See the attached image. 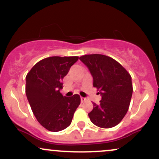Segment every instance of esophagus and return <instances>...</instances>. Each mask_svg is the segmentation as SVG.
<instances>
[{"label":"esophagus","mask_w":159,"mask_h":159,"mask_svg":"<svg viewBox=\"0 0 159 159\" xmlns=\"http://www.w3.org/2000/svg\"><path fill=\"white\" fill-rule=\"evenodd\" d=\"M86 100V98H84V97H81V102H84Z\"/></svg>","instance_id":"esophagus-1"}]
</instances>
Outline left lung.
<instances>
[{"mask_svg": "<svg viewBox=\"0 0 159 159\" xmlns=\"http://www.w3.org/2000/svg\"><path fill=\"white\" fill-rule=\"evenodd\" d=\"M79 59L88 68L93 87L102 96L99 104L93 103V109L88 114L91 122L104 129L115 126L123 119L130 105L133 92L130 74L110 57L87 54Z\"/></svg>", "mask_w": 159, "mask_h": 159, "instance_id": "8db88e82", "label": "left lung"}]
</instances>
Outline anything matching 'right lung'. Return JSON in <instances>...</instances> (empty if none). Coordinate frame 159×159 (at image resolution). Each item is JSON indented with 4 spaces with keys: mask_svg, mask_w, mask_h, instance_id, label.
I'll use <instances>...</instances> for the list:
<instances>
[{
    "mask_svg": "<svg viewBox=\"0 0 159 159\" xmlns=\"http://www.w3.org/2000/svg\"><path fill=\"white\" fill-rule=\"evenodd\" d=\"M78 57H50L34 66L26 76L25 93L38 122L51 132H60L72 123L81 103L78 94L63 96V79Z\"/></svg>",
    "mask_w": 159,
    "mask_h": 159,
    "instance_id": "obj_1",
    "label": "right lung"
}]
</instances>
